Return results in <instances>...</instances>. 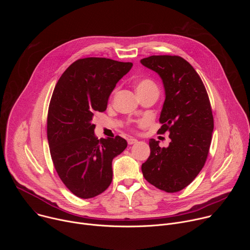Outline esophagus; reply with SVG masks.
<instances>
[{"instance_id":"1","label":"esophagus","mask_w":250,"mask_h":250,"mask_svg":"<svg viewBox=\"0 0 250 250\" xmlns=\"http://www.w3.org/2000/svg\"><path fill=\"white\" fill-rule=\"evenodd\" d=\"M137 142V139H135V138H133V137H128L127 138V144L128 145H134V144H136Z\"/></svg>"}]
</instances>
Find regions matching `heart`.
<instances>
[{"label": "heart", "instance_id": "b5f03b06", "mask_svg": "<svg viewBox=\"0 0 250 250\" xmlns=\"http://www.w3.org/2000/svg\"><path fill=\"white\" fill-rule=\"evenodd\" d=\"M153 87H156V85L151 81V80H148V79H144L141 80L137 83L136 85V91H144V90H146V89H149V88H153ZM157 88V87H156Z\"/></svg>", "mask_w": 250, "mask_h": 250}]
</instances>
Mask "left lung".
<instances>
[{"label": "left lung", "instance_id": "1", "mask_svg": "<svg viewBox=\"0 0 250 250\" xmlns=\"http://www.w3.org/2000/svg\"><path fill=\"white\" fill-rule=\"evenodd\" d=\"M155 71L165 90L159 122V133L169 132L168 147L149 140L150 155L141 165L147 182L167 193L187 187L207 160L213 118L210 103L202 79L193 66L180 56L152 55L140 60Z\"/></svg>", "mask_w": 250, "mask_h": 250}]
</instances>
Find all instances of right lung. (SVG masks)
Returning <instances> with one entry per match:
<instances>
[{"mask_svg":"<svg viewBox=\"0 0 250 250\" xmlns=\"http://www.w3.org/2000/svg\"><path fill=\"white\" fill-rule=\"evenodd\" d=\"M131 62L87 57L71 64L59 78L48 108L47 139L55 170L81 199L94 198L113 180V159L127 146L125 138L98 139L94 114L104 112L117 83Z\"/></svg>","mask_w":250,"mask_h":250,"instance_id":"obj_1","label":"right lung"}]
</instances>
